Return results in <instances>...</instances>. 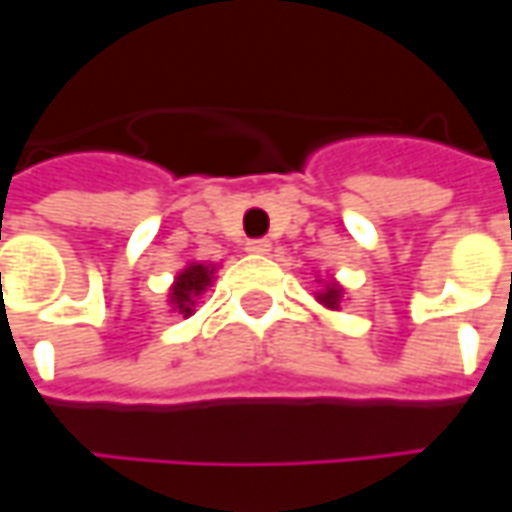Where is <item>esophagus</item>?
<instances>
[{
	"label": "esophagus",
	"instance_id": "34e87169",
	"mask_svg": "<svg viewBox=\"0 0 512 512\" xmlns=\"http://www.w3.org/2000/svg\"><path fill=\"white\" fill-rule=\"evenodd\" d=\"M247 253H253V256H265V253H270V242H267V239L247 242Z\"/></svg>",
	"mask_w": 512,
	"mask_h": 512
}]
</instances>
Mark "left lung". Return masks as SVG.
Here are the masks:
<instances>
[{"mask_svg":"<svg viewBox=\"0 0 512 512\" xmlns=\"http://www.w3.org/2000/svg\"><path fill=\"white\" fill-rule=\"evenodd\" d=\"M316 282H319L316 302L325 307V310H342L344 299H347V290L336 282V276H327V279L316 276Z\"/></svg>","mask_w":512,"mask_h":512,"instance_id":"1","label":"left lung"}]
</instances>
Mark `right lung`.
I'll return each mask as SVG.
<instances>
[{
  "instance_id": "right-lung-1",
  "label": "right lung",
  "mask_w": 512,
  "mask_h": 512,
  "mask_svg": "<svg viewBox=\"0 0 512 512\" xmlns=\"http://www.w3.org/2000/svg\"><path fill=\"white\" fill-rule=\"evenodd\" d=\"M216 270H219V265H213V262H187L173 276V285L168 287L170 313H179L185 319L193 316L199 302H202V296L216 282Z\"/></svg>"
}]
</instances>
